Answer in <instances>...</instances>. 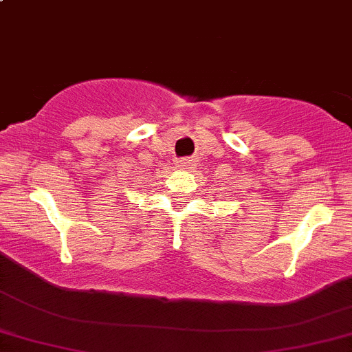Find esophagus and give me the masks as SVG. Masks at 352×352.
<instances>
[{
	"instance_id": "obj_1",
	"label": "esophagus",
	"mask_w": 352,
	"mask_h": 352,
	"mask_svg": "<svg viewBox=\"0 0 352 352\" xmlns=\"http://www.w3.org/2000/svg\"><path fill=\"white\" fill-rule=\"evenodd\" d=\"M177 166H181V168H192L194 166V162L190 158H181V160H177Z\"/></svg>"
}]
</instances>
